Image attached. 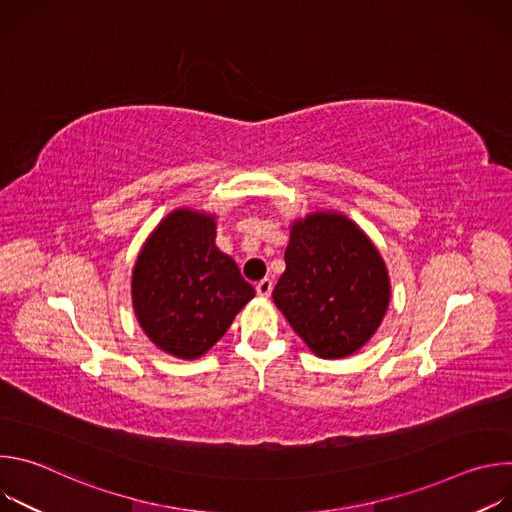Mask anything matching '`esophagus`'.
<instances>
[{
	"label": "esophagus",
	"instance_id": "34e87169",
	"mask_svg": "<svg viewBox=\"0 0 512 512\" xmlns=\"http://www.w3.org/2000/svg\"><path fill=\"white\" fill-rule=\"evenodd\" d=\"M271 289H273V281H271L269 277H265V279L257 281V285H255L257 296H261V298H267V296H271Z\"/></svg>",
	"mask_w": 512,
	"mask_h": 512
}]
</instances>
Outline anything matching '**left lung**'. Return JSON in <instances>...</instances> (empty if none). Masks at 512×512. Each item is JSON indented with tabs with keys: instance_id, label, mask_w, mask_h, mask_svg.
<instances>
[{
	"instance_id": "1",
	"label": "left lung",
	"mask_w": 512,
	"mask_h": 512,
	"mask_svg": "<svg viewBox=\"0 0 512 512\" xmlns=\"http://www.w3.org/2000/svg\"><path fill=\"white\" fill-rule=\"evenodd\" d=\"M273 302L322 358L356 352L389 306L387 267L352 221L316 212L291 227Z\"/></svg>"
}]
</instances>
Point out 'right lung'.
Instances as JSON below:
<instances>
[{
  "label": "right lung",
  "instance_id": "obj_1",
  "mask_svg": "<svg viewBox=\"0 0 512 512\" xmlns=\"http://www.w3.org/2000/svg\"><path fill=\"white\" fill-rule=\"evenodd\" d=\"M214 216L174 210L143 245L131 279L133 310L150 340L198 358L255 296L237 263L214 245Z\"/></svg>",
  "mask_w": 512,
  "mask_h": 512
}]
</instances>
